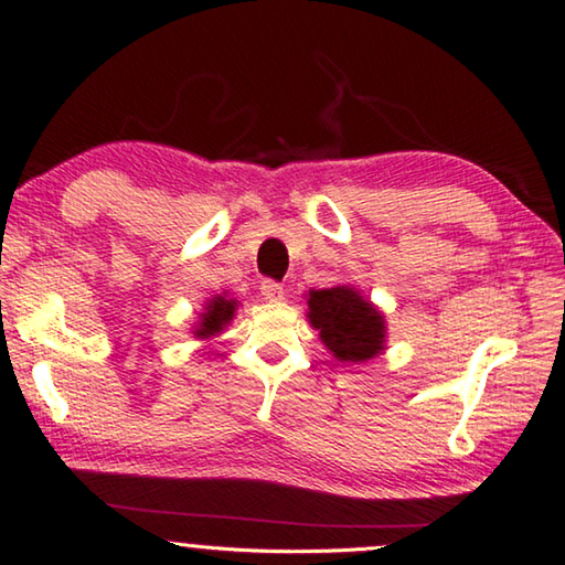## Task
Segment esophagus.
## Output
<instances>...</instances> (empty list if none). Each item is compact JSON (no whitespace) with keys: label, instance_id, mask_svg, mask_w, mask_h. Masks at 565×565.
<instances>
[{"label":"esophagus","instance_id":"obj_1","mask_svg":"<svg viewBox=\"0 0 565 565\" xmlns=\"http://www.w3.org/2000/svg\"><path fill=\"white\" fill-rule=\"evenodd\" d=\"M260 295H263L267 302H277V300H282L285 292H282V285L280 282L270 280V277H267V280L260 282Z\"/></svg>","mask_w":565,"mask_h":565}]
</instances>
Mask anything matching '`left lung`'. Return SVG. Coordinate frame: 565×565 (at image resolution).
Returning a JSON list of instances; mask_svg holds the SVG:
<instances>
[{
  "instance_id": "obj_1",
  "label": "left lung",
  "mask_w": 565,
  "mask_h": 565,
  "mask_svg": "<svg viewBox=\"0 0 565 565\" xmlns=\"http://www.w3.org/2000/svg\"><path fill=\"white\" fill-rule=\"evenodd\" d=\"M308 305L312 328L335 358L363 363L383 350V316L353 288L310 290Z\"/></svg>"
}]
</instances>
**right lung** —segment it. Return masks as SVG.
Listing matches in <instances>:
<instances>
[{"mask_svg":"<svg viewBox=\"0 0 565 565\" xmlns=\"http://www.w3.org/2000/svg\"><path fill=\"white\" fill-rule=\"evenodd\" d=\"M235 300H225L222 295H217V298H212L210 305L205 308V312H202V322L200 328L195 330L198 338H210V335H217V332L227 326L230 320H233L235 316Z\"/></svg>","mask_w":565,"mask_h":565,"instance_id":"right-lung-1","label":"right lung"}]
</instances>
